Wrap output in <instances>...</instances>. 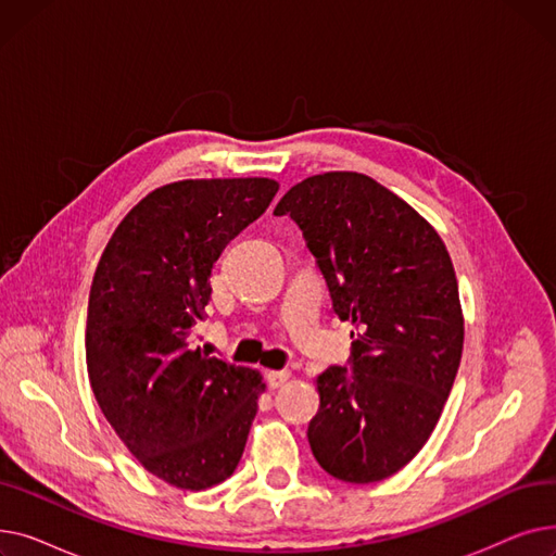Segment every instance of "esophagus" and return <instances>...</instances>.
Listing matches in <instances>:
<instances>
[{
    "label": "esophagus",
    "mask_w": 556,
    "mask_h": 556,
    "mask_svg": "<svg viewBox=\"0 0 556 556\" xmlns=\"http://www.w3.org/2000/svg\"><path fill=\"white\" fill-rule=\"evenodd\" d=\"M290 378V371L288 369H279V371H266V381L273 390L281 388L286 381Z\"/></svg>",
    "instance_id": "1"
}]
</instances>
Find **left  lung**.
Instances as JSON below:
<instances>
[{
    "label": "left lung",
    "mask_w": 556,
    "mask_h": 556,
    "mask_svg": "<svg viewBox=\"0 0 556 556\" xmlns=\"http://www.w3.org/2000/svg\"><path fill=\"white\" fill-rule=\"evenodd\" d=\"M352 323L350 369L317 376L308 444L336 480L394 476L434 430L462 358L464 319L444 241L407 202L361 173L313 175L275 207Z\"/></svg>",
    "instance_id": "obj_1"
}]
</instances>
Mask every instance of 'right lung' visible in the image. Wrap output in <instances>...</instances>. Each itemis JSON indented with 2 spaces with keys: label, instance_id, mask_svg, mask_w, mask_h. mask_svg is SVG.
Masks as SVG:
<instances>
[{
  "label": "right lung",
  "instance_id": "add662e5",
  "mask_svg": "<svg viewBox=\"0 0 556 556\" xmlns=\"http://www.w3.org/2000/svg\"><path fill=\"white\" fill-rule=\"evenodd\" d=\"M268 178L185 180L114 229L87 306L85 354L101 413L155 478L200 491L239 466L261 376L191 346L227 243L268 210Z\"/></svg>",
  "mask_w": 556,
  "mask_h": 556
}]
</instances>
